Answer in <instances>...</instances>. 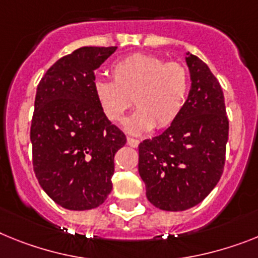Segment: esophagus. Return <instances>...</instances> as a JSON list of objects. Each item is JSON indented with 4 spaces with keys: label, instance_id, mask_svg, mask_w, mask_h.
Instances as JSON below:
<instances>
[{
    "label": "esophagus",
    "instance_id": "34e87169",
    "mask_svg": "<svg viewBox=\"0 0 258 258\" xmlns=\"http://www.w3.org/2000/svg\"><path fill=\"white\" fill-rule=\"evenodd\" d=\"M127 144L134 147V148H136V147L139 146V140L134 139V138H127Z\"/></svg>",
    "mask_w": 258,
    "mask_h": 258
}]
</instances>
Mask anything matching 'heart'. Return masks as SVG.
Returning <instances> with one entry per match:
<instances>
[{
  "label": "heart",
  "instance_id": "obj_1",
  "mask_svg": "<svg viewBox=\"0 0 258 258\" xmlns=\"http://www.w3.org/2000/svg\"><path fill=\"white\" fill-rule=\"evenodd\" d=\"M112 81L98 80L94 96L107 120L122 123L133 105L138 110L125 123L131 134L165 128L181 115L189 92V75L178 62L134 53L111 67Z\"/></svg>",
  "mask_w": 258,
  "mask_h": 258
}]
</instances>
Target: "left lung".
<instances>
[{"label":"left lung","mask_w":258,"mask_h":258,"mask_svg":"<svg viewBox=\"0 0 258 258\" xmlns=\"http://www.w3.org/2000/svg\"><path fill=\"white\" fill-rule=\"evenodd\" d=\"M186 55L191 86L181 115L161 135L139 144L147 198L165 211L202 202L219 182L226 161L228 119L222 88L202 60Z\"/></svg>","instance_id":"obj_1"}]
</instances>
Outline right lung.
<instances>
[{
  "instance_id": "right-lung-1",
  "label": "right lung",
  "mask_w": 258,
  "mask_h": 258,
  "mask_svg": "<svg viewBox=\"0 0 258 258\" xmlns=\"http://www.w3.org/2000/svg\"><path fill=\"white\" fill-rule=\"evenodd\" d=\"M115 49H76L57 60L36 89L30 131L34 172L64 209H96L111 192L114 156L127 140L99 109L94 71Z\"/></svg>"
}]
</instances>
